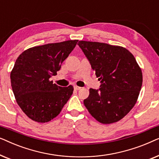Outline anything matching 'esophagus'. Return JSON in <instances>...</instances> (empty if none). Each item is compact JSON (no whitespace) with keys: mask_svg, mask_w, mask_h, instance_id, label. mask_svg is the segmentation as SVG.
Returning a JSON list of instances; mask_svg holds the SVG:
<instances>
[{"mask_svg":"<svg viewBox=\"0 0 159 159\" xmlns=\"http://www.w3.org/2000/svg\"><path fill=\"white\" fill-rule=\"evenodd\" d=\"M74 88H75V90H80V89H81L82 88H81V87H79V86H77V85H75V87H74Z\"/></svg>","mask_w":159,"mask_h":159,"instance_id":"obj_1","label":"esophagus"}]
</instances>
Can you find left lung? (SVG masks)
I'll return each instance as SVG.
<instances>
[{"mask_svg":"<svg viewBox=\"0 0 159 159\" xmlns=\"http://www.w3.org/2000/svg\"><path fill=\"white\" fill-rule=\"evenodd\" d=\"M77 45L101 81L99 89H90L84 105L99 122H116L136 103L143 83L141 69L125 48L82 40Z\"/></svg>","mask_w":159,"mask_h":159,"instance_id":"8db88e82","label":"left lung"}]
</instances>
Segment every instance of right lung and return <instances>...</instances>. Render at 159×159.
Listing matches in <instances>:
<instances>
[{
    "instance_id": "obj_1",
    "label": "right lung",
    "mask_w": 159,
    "mask_h": 159,
    "mask_svg": "<svg viewBox=\"0 0 159 159\" xmlns=\"http://www.w3.org/2000/svg\"><path fill=\"white\" fill-rule=\"evenodd\" d=\"M77 40L31 48L17 58L11 72L16 101L23 112L37 122L55 118L73 93V86L60 87L50 80L75 48Z\"/></svg>"
}]
</instances>
